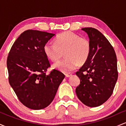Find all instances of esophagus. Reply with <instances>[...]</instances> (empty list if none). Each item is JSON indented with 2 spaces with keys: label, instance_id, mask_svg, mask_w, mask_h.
Listing matches in <instances>:
<instances>
[{
  "label": "esophagus",
  "instance_id": "1",
  "mask_svg": "<svg viewBox=\"0 0 126 126\" xmlns=\"http://www.w3.org/2000/svg\"><path fill=\"white\" fill-rule=\"evenodd\" d=\"M72 75L71 74V73H66V74H65V76H66V78H69V77H70Z\"/></svg>",
  "mask_w": 126,
  "mask_h": 126
}]
</instances>
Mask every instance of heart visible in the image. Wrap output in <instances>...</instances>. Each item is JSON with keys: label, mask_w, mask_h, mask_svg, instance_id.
I'll use <instances>...</instances> for the list:
<instances>
[{"label": "heart", "mask_w": 126, "mask_h": 126, "mask_svg": "<svg viewBox=\"0 0 126 126\" xmlns=\"http://www.w3.org/2000/svg\"><path fill=\"white\" fill-rule=\"evenodd\" d=\"M43 49L47 58L52 61L59 60L64 53L66 59L54 63L53 67L63 73H69L76 69L79 64H83L87 61L91 46L88 38L67 31L57 36L54 43H46Z\"/></svg>", "instance_id": "1"}]
</instances>
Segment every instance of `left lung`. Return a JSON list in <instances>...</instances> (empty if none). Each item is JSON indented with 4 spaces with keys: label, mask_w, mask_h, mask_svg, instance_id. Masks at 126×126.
<instances>
[{
    "label": "left lung",
    "mask_w": 126,
    "mask_h": 126,
    "mask_svg": "<svg viewBox=\"0 0 126 126\" xmlns=\"http://www.w3.org/2000/svg\"><path fill=\"white\" fill-rule=\"evenodd\" d=\"M91 49L89 58L76 75L80 80L76 94L83 104L95 107L112 95L118 78L117 57L113 47L102 33L94 28H83Z\"/></svg>",
    "instance_id": "left-lung-1"
}]
</instances>
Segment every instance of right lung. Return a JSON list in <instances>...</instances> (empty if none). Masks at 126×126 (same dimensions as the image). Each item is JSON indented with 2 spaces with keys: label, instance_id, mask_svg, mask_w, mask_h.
<instances>
[{
  "label": "right lung",
  "instance_id": "1",
  "mask_svg": "<svg viewBox=\"0 0 126 126\" xmlns=\"http://www.w3.org/2000/svg\"><path fill=\"white\" fill-rule=\"evenodd\" d=\"M55 35L38 30L22 33L11 47L7 59L9 82L19 100L30 109L47 107L54 99L65 76L50 67L44 46Z\"/></svg>",
  "mask_w": 126,
  "mask_h": 126
}]
</instances>
